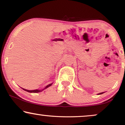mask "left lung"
Segmentation results:
<instances>
[{
    "instance_id": "8db88e82",
    "label": "left lung",
    "mask_w": 125,
    "mask_h": 125,
    "mask_svg": "<svg viewBox=\"0 0 125 125\" xmlns=\"http://www.w3.org/2000/svg\"><path fill=\"white\" fill-rule=\"evenodd\" d=\"M104 92H101V93H100V94H104Z\"/></svg>"
}]
</instances>
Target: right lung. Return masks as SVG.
I'll return each instance as SVG.
<instances>
[{
    "label": "right lung",
    "instance_id": "right-lung-1",
    "mask_svg": "<svg viewBox=\"0 0 125 125\" xmlns=\"http://www.w3.org/2000/svg\"><path fill=\"white\" fill-rule=\"evenodd\" d=\"M52 83H51V84H49V85H46V87H45V88H44L42 89V90H39V89H35V90H28V89H24V88H22V89H23V90L27 91V92H30V93H38V92H42V91L44 90V89H46L47 88L49 87H50V86H51V85H52Z\"/></svg>",
    "mask_w": 125,
    "mask_h": 125
}]
</instances>
